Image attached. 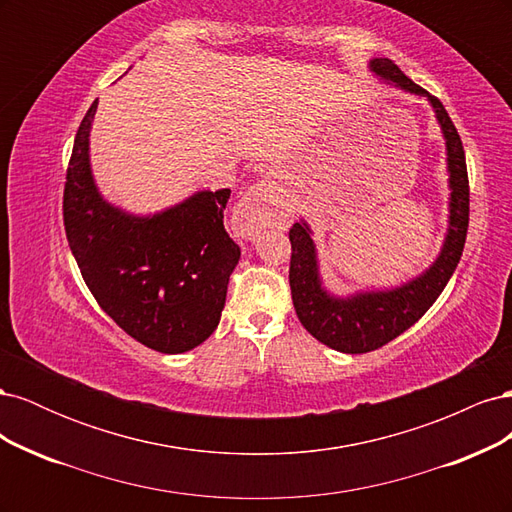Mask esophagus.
I'll use <instances>...</instances> for the list:
<instances>
[{"mask_svg":"<svg viewBox=\"0 0 512 512\" xmlns=\"http://www.w3.org/2000/svg\"><path fill=\"white\" fill-rule=\"evenodd\" d=\"M277 192L271 177H262L254 188L247 190L237 207V226L243 235H254L262 226H269L280 220V209H277Z\"/></svg>","mask_w":512,"mask_h":512,"instance_id":"obj_1","label":"esophagus"}]
</instances>
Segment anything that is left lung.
I'll return each mask as SVG.
<instances>
[{"label":"left lung","instance_id":"1","mask_svg":"<svg viewBox=\"0 0 512 512\" xmlns=\"http://www.w3.org/2000/svg\"><path fill=\"white\" fill-rule=\"evenodd\" d=\"M371 70L401 89H408L410 94H425L436 108L446 138L448 173H451V226H448L440 258L421 277L395 290L365 292L350 299H337L320 286L316 250L307 224H292L288 232L292 247L288 280L294 309H297L303 327L318 342L346 354H363L382 348L397 335L408 331L436 303L461 258L470 224L466 153H463L459 132L448 117L444 104L408 79L391 59H374Z\"/></svg>","mask_w":512,"mask_h":512}]
</instances>
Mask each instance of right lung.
I'll return each mask as SVG.
<instances>
[{
	"label": "right lung",
	"mask_w": 512,
	"mask_h": 512,
	"mask_svg": "<svg viewBox=\"0 0 512 512\" xmlns=\"http://www.w3.org/2000/svg\"><path fill=\"white\" fill-rule=\"evenodd\" d=\"M89 106L64 185V226L87 288L117 327L164 354L203 344L215 331L241 250L224 228L230 190L198 192L153 218L104 203L89 170Z\"/></svg>",
	"instance_id": "right-lung-1"
}]
</instances>
